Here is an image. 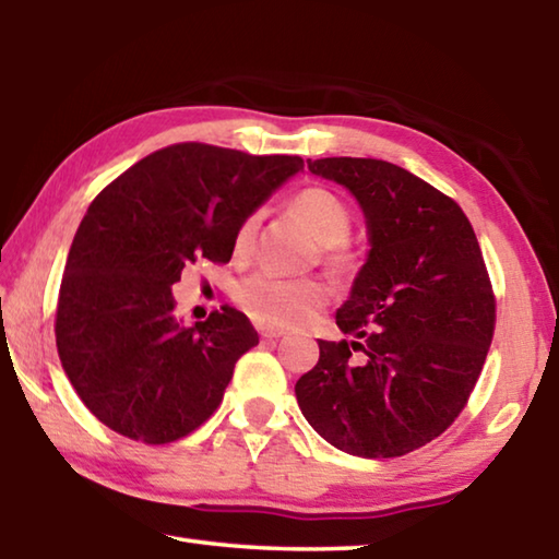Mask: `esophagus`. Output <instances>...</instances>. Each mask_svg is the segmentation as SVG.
I'll return each instance as SVG.
<instances>
[{"mask_svg":"<svg viewBox=\"0 0 559 559\" xmlns=\"http://www.w3.org/2000/svg\"><path fill=\"white\" fill-rule=\"evenodd\" d=\"M259 335L263 340H278L281 335H286V330L276 328V325H259Z\"/></svg>","mask_w":559,"mask_h":559,"instance_id":"esophagus-1","label":"esophagus"}]
</instances>
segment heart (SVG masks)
Here are the masks:
<instances>
[{
	"label": "heart",
	"mask_w": 559,
	"mask_h": 559,
	"mask_svg": "<svg viewBox=\"0 0 559 559\" xmlns=\"http://www.w3.org/2000/svg\"><path fill=\"white\" fill-rule=\"evenodd\" d=\"M293 210L310 224L320 241L328 243L330 259L343 266L347 261L343 241L353 229V216H349L343 200L325 187H306L293 197ZM259 226L261 212H251L236 226L231 236V257L236 263H246L253 257ZM328 298L330 286L323 278H293L273 271L253 273L236 290V300L246 313L257 318L259 323L276 328L306 325L325 306Z\"/></svg>",
	"instance_id": "heart-1"
}]
</instances>
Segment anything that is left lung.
Masks as SVG:
<instances>
[{"instance_id": "left-lung-1", "label": "left lung", "mask_w": 559, "mask_h": 559, "mask_svg": "<svg viewBox=\"0 0 559 559\" xmlns=\"http://www.w3.org/2000/svg\"><path fill=\"white\" fill-rule=\"evenodd\" d=\"M347 187L372 249L296 382L302 416L335 449L394 459L427 447L463 412L496 330L484 253L461 206L404 167L372 157L308 159Z\"/></svg>"}]
</instances>
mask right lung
I'll return each mask as SVG.
<instances>
[{"label": "right lung", "mask_w": 559, "mask_h": 559, "mask_svg": "<svg viewBox=\"0 0 559 559\" xmlns=\"http://www.w3.org/2000/svg\"><path fill=\"white\" fill-rule=\"evenodd\" d=\"M298 169V155L177 143L91 202L66 261L53 330L63 372L108 429L159 447L216 412L236 359L259 335L231 306L179 325L173 286L189 263H229L236 226Z\"/></svg>", "instance_id": "add662e5"}]
</instances>
